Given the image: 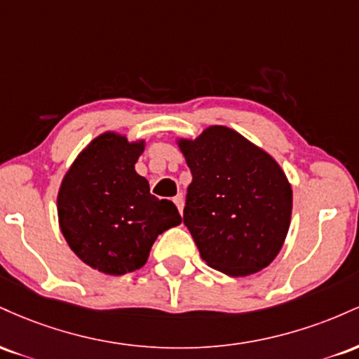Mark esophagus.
<instances>
[{
	"mask_svg": "<svg viewBox=\"0 0 359 359\" xmlns=\"http://www.w3.org/2000/svg\"><path fill=\"white\" fill-rule=\"evenodd\" d=\"M174 203L177 205V209H179V212L182 214V211H184V197H182V194H179V196L174 197Z\"/></svg>",
	"mask_w": 359,
	"mask_h": 359,
	"instance_id": "esophagus-1",
	"label": "esophagus"
}]
</instances>
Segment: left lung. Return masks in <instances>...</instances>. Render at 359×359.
<instances>
[{"label": "left lung", "instance_id": "1", "mask_svg": "<svg viewBox=\"0 0 359 359\" xmlns=\"http://www.w3.org/2000/svg\"><path fill=\"white\" fill-rule=\"evenodd\" d=\"M177 145L192 172L184 222L201 258L229 277L266 269L292 217V185L277 160L221 125Z\"/></svg>", "mask_w": 359, "mask_h": 359}]
</instances>
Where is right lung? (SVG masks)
<instances>
[{"label":"right lung","mask_w":359,"mask_h":359,"mask_svg":"<svg viewBox=\"0 0 359 359\" xmlns=\"http://www.w3.org/2000/svg\"><path fill=\"white\" fill-rule=\"evenodd\" d=\"M145 140L104 131L76 156L57 194L60 231L90 269L125 275L142 269L158 234L182 222L175 204L150 194L135 163Z\"/></svg>","instance_id":"obj_1"}]
</instances>
